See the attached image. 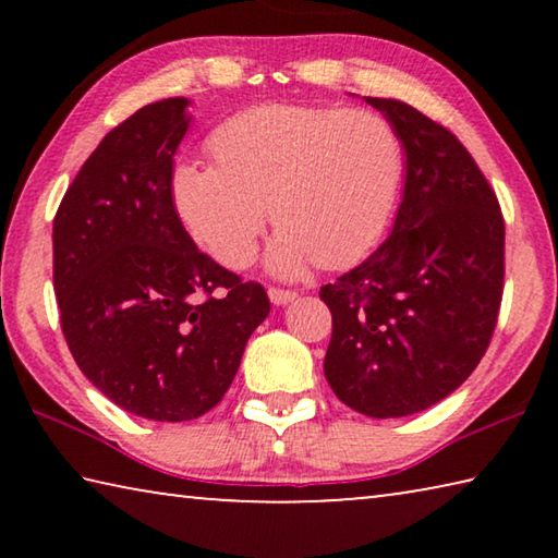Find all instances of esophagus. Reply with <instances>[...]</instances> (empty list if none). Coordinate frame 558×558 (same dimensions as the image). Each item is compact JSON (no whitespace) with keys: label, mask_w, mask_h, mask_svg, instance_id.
<instances>
[{"label":"esophagus","mask_w":558,"mask_h":558,"mask_svg":"<svg viewBox=\"0 0 558 558\" xmlns=\"http://www.w3.org/2000/svg\"><path fill=\"white\" fill-rule=\"evenodd\" d=\"M268 298L272 305H288L298 298L295 290H286V288H268Z\"/></svg>","instance_id":"1"}]
</instances>
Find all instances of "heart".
I'll use <instances>...</instances> for the list:
<instances>
[{
    "mask_svg": "<svg viewBox=\"0 0 558 558\" xmlns=\"http://www.w3.org/2000/svg\"><path fill=\"white\" fill-rule=\"evenodd\" d=\"M209 149L214 165L174 167L177 216L211 258L241 270L270 209L278 276L364 258L391 221L405 172L399 130L362 108L260 102L223 120Z\"/></svg>",
    "mask_w": 558,
    "mask_h": 558,
    "instance_id": "b5f03b06",
    "label": "heart"
}]
</instances>
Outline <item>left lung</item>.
Listing matches in <instances>:
<instances>
[{"mask_svg":"<svg viewBox=\"0 0 558 558\" xmlns=\"http://www.w3.org/2000/svg\"><path fill=\"white\" fill-rule=\"evenodd\" d=\"M403 140L393 231L319 290L332 313L325 376L372 418L430 409L475 372L505 290V219L460 140L409 102L364 98Z\"/></svg>","mask_w":558,"mask_h":558,"instance_id":"obj_1","label":"left lung"}]
</instances>
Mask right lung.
<instances>
[{
  "label": "right lung",
  "mask_w": 558,
  "mask_h": 558,
  "mask_svg": "<svg viewBox=\"0 0 558 558\" xmlns=\"http://www.w3.org/2000/svg\"><path fill=\"white\" fill-rule=\"evenodd\" d=\"M186 106L149 102L112 128L53 219V290L75 364L122 411L167 423L223 399L270 313L266 288L196 248L177 216Z\"/></svg>",
  "instance_id": "1"
}]
</instances>
